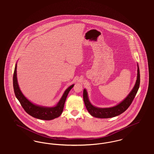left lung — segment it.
I'll use <instances>...</instances> for the list:
<instances>
[{"label": "left lung", "instance_id": "left-lung-1", "mask_svg": "<svg viewBox=\"0 0 154 154\" xmlns=\"http://www.w3.org/2000/svg\"><path fill=\"white\" fill-rule=\"evenodd\" d=\"M140 75L139 65H137V76L136 84L131 92L124 100L117 106L109 108H99L93 106L89 100L88 93L85 89L83 91V99L85 107L90 114L96 118H109L118 116L128 109L131 104L139 88Z\"/></svg>", "mask_w": 154, "mask_h": 154}]
</instances>
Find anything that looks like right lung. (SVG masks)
Returning <instances> with one entry per match:
<instances>
[{"label": "right lung", "instance_id": "right-lung-1", "mask_svg": "<svg viewBox=\"0 0 154 154\" xmlns=\"http://www.w3.org/2000/svg\"><path fill=\"white\" fill-rule=\"evenodd\" d=\"M74 85V84H73L69 88L66 89L61 99L55 106L50 107L37 106L30 102L29 100L23 95L22 92L21 91L18 84L17 77V63L15 66L14 72L13 75V87L15 95L21 103L23 109L25 111L32 117L36 118L37 119L42 120H51L59 117L62 113V111L63 110L66 97L71 89L73 87Z\"/></svg>", "mask_w": 154, "mask_h": 154}]
</instances>
